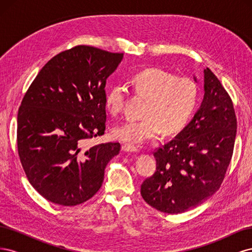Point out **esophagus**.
I'll return each mask as SVG.
<instances>
[{
	"mask_svg": "<svg viewBox=\"0 0 252 252\" xmlns=\"http://www.w3.org/2000/svg\"><path fill=\"white\" fill-rule=\"evenodd\" d=\"M122 150H123L124 152H136L138 151L136 147L132 146V145H129V144H124L123 146H122Z\"/></svg>",
	"mask_w": 252,
	"mask_h": 252,
	"instance_id": "34e87169",
	"label": "esophagus"
}]
</instances>
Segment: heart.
<instances>
[{"label":"heart","instance_id":"b5f03b06","mask_svg":"<svg viewBox=\"0 0 252 252\" xmlns=\"http://www.w3.org/2000/svg\"><path fill=\"white\" fill-rule=\"evenodd\" d=\"M130 85L134 94L146 101L143 118L127 120L113 128L114 138L128 144L140 145L158 138L163 131L172 134L182 130L199 103L200 87L193 79L177 77L161 68L138 71L131 77ZM126 100V87L116 84L106 93V108L112 116H118Z\"/></svg>","mask_w":252,"mask_h":252}]
</instances>
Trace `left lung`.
Here are the masks:
<instances>
[{
	"label": "left lung",
	"mask_w": 252,
	"mask_h": 252,
	"mask_svg": "<svg viewBox=\"0 0 252 252\" xmlns=\"http://www.w3.org/2000/svg\"><path fill=\"white\" fill-rule=\"evenodd\" d=\"M205 94L191 122L170 142L156 148V172L141 185V195L157 210L177 215L215 194L230 164L236 134L233 103L208 67Z\"/></svg>",
	"instance_id": "obj_1"
}]
</instances>
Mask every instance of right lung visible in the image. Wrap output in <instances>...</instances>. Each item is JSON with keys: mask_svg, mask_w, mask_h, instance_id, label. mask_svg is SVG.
<instances>
[{"mask_svg": "<svg viewBox=\"0 0 252 252\" xmlns=\"http://www.w3.org/2000/svg\"><path fill=\"white\" fill-rule=\"evenodd\" d=\"M123 53L78 45L45 64L18 112L20 161L32 187L47 201L75 206L101 188L120 143L87 148L106 129V80Z\"/></svg>", "mask_w": 252, "mask_h": 252, "instance_id": "obj_1", "label": "right lung"}]
</instances>
